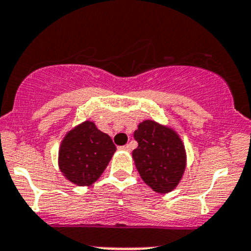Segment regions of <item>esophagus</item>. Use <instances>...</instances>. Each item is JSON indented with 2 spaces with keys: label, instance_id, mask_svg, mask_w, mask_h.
Segmentation results:
<instances>
[{
  "label": "esophagus",
  "instance_id": "esophagus-1",
  "mask_svg": "<svg viewBox=\"0 0 251 251\" xmlns=\"http://www.w3.org/2000/svg\"><path fill=\"white\" fill-rule=\"evenodd\" d=\"M120 150H125V151H129L130 150V146L126 144V145H123V146H120Z\"/></svg>",
  "mask_w": 251,
  "mask_h": 251
}]
</instances>
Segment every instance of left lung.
Returning <instances> with one entry per match:
<instances>
[{"instance_id":"1","label":"left lung","mask_w":251,"mask_h":251,"mask_svg":"<svg viewBox=\"0 0 251 251\" xmlns=\"http://www.w3.org/2000/svg\"><path fill=\"white\" fill-rule=\"evenodd\" d=\"M138 148L133 151L136 170L155 192L168 193L177 187L185 170V150L172 129L144 121L134 131Z\"/></svg>"}]
</instances>
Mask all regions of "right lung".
<instances>
[{"instance_id":"obj_1","label":"right lung","mask_w":251,"mask_h":251,"mask_svg":"<svg viewBox=\"0 0 251 251\" xmlns=\"http://www.w3.org/2000/svg\"><path fill=\"white\" fill-rule=\"evenodd\" d=\"M116 146L93 122L72 129L59 149L58 165L64 177L76 185H90L102 175Z\"/></svg>"}]
</instances>
